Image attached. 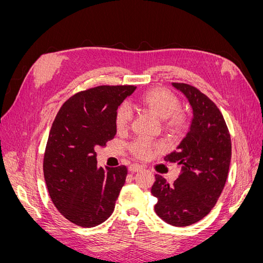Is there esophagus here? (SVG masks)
Wrapping results in <instances>:
<instances>
[{
  "label": "esophagus",
  "mask_w": 263,
  "mask_h": 263,
  "mask_svg": "<svg viewBox=\"0 0 263 263\" xmlns=\"http://www.w3.org/2000/svg\"><path fill=\"white\" fill-rule=\"evenodd\" d=\"M128 170H129V172H139L142 170V166L137 163H134L128 166Z\"/></svg>",
  "instance_id": "esophagus-1"
}]
</instances>
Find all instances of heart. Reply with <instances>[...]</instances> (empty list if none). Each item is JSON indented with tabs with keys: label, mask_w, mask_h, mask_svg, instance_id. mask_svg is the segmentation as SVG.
Masks as SVG:
<instances>
[{
	"label": "heart",
	"mask_w": 263,
	"mask_h": 263,
	"mask_svg": "<svg viewBox=\"0 0 263 263\" xmlns=\"http://www.w3.org/2000/svg\"><path fill=\"white\" fill-rule=\"evenodd\" d=\"M138 105L154 113L159 119L164 123L166 129L172 132H180L186 126L187 118L184 113L178 110L180 108V101L172 92L156 87L141 95L138 100ZM132 109L128 105L123 104L117 108L115 124L119 132H124L129 127L132 121ZM158 147L154 142L147 139L136 140L132 146L133 153L139 158H147L151 150Z\"/></svg>",
	"instance_id": "obj_1"
}]
</instances>
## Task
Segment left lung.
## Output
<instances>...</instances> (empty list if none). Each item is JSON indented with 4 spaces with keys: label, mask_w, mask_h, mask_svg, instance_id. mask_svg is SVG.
Instances as JSON below:
<instances>
[{
    "label": "left lung",
    "mask_w": 263,
    "mask_h": 263,
    "mask_svg": "<svg viewBox=\"0 0 263 263\" xmlns=\"http://www.w3.org/2000/svg\"><path fill=\"white\" fill-rule=\"evenodd\" d=\"M171 85L184 95L193 117L177 150L164 157L182 164V173L171 185L157 174L151 194L158 198V216L183 227L204 218L216 204L228 176L232 141L224 117L205 94L189 84Z\"/></svg>",
    "instance_id": "left-lung-1"
}]
</instances>
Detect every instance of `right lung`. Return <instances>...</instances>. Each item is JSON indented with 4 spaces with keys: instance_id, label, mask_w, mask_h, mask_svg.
<instances>
[{
    "instance_id": "right-lung-1",
    "label": "right lung",
    "mask_w": 263,
    "mask_h": 263,
    "mask_svg": "<svg viewBox=\"0 0 263 263\" xmlns=\"http://www.w3.org/2000/svg\"><path fill=\"white\" fill-rule=\"evenodd\" d=\"M136 89L102 85L77 93L52 123L44 177L53 205L78 226H98L114 211L127 168H99L95 149L114 138L117 108Z\"/></svg>"
}]
</instances>
